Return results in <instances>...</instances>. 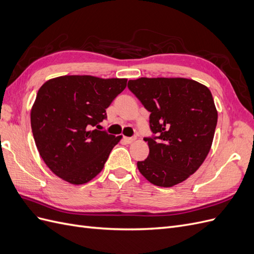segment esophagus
<instances>
[{"label":"esophagus","mask_w":254,"mask_h":254,"mask_svg":"<svg viewBox=\"0 0 254 254\" xmlns=\"http://www.w3.org/2000/svg\"><path fill=\"white\" fill-rule=\"evenodd\" d=\"M124 141L127 143V144H131L135 141V137L134 136H131V137H128V136H125L124 137Z\"/></svg>","instance_id":"34e87169"}]
</instances>
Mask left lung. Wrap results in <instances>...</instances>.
<instances>
[{
  "mask_svg": "<svg viewBox=\"0 0 254 254\" xmlns=\"http://www.w3.org/2000/svg\"><path fill=\"white\" fill-rule=\"evenodd\" d=\"M128 88L150 112L146 137L149 155L136 163L150 183L172 188L187 180L209 153L217 125V110L204 84L181 77H141Z\"/></svg>",
  "mask_w": 254,
  "mask_h": 254,
  "instance_id": "8db88e82",
  "label": "left lung"
}]
</instances>
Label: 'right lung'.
<instances>
[{
  "label": "right lung",
  "mask_w": 254,
  "mask_h": 254,
  "mask_svg": "<svg viewBox=\"0 0 254 254\" xmlns=\"http://www.w3.org/2000/svg\"><path fill=\"white\" fill-rule=\"evenodd\" d=\"M127 86V78L64 75L45 81L30 111L37 149L63 180L80 186L102 172L122 135L99 129L106 109Z\"/></svg>",
  "instance_id": "obj_1"
}]
</instances>
